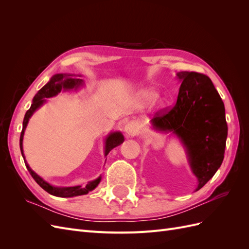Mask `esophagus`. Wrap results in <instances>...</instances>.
I'll return each mask as SVG.
<instances>
[{"mask_svg":"<svg viewBox=\"0 0 249 249\" xmlns=\"http://www.w3.org/2000/svg\"><path fill=\"white\" fill-rule=\"evenodd\" d=\"M138 130H139L138 124L134 122L127 123L124 125V131H125L126 135H129V136H135V135L138 133Z\"/></svg>","mask_w":249,"mask_h":249,"instance_id":"obj_1","label":"esophagus"}]
</instances>
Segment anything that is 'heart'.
Returning a JSON list of instances; mask_svg holds the SVG:
<instances>
[{"instance_id":"b5f03b06","label":"heart","mask_w":249,"mask_h":249,"mask_svg":"<svg viewBox=\"0 0 249 249\" xmlns=\"http://www.w3.org/2000/svg\"><path fill=\"white\" fill-rule=\"evenodd\" d=\"M156 94L153 92V91H143L141 93V97H143V99H145L147 101H152L155 99Z\"/></svg>"}]
</instances>
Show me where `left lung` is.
I'll list each match as a JSON object with an SVG mask.
<instances>
[{
  "label": "left lung",
  "mask_w": 249,
  "mask_h": 249,
  "mask_svg": "<svg viewBox=\"0 0 249 249\" xmlns=\"http://www.w3.org/2000/svg\"><path fill=\"white\" fill-rule=\"evenodd\" d=\"M177 76L182 82L177 103L157 112L150 122L154 129L171 132L182 141L198 180L197 191L213 178L223 161L228 137L225 109L206 74L179 71Z\"/></svg>",
  "instance_id": "8db88e82"
}]
</instances>
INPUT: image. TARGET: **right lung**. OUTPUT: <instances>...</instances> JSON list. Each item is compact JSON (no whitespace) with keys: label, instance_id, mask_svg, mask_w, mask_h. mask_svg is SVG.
<instances>
[{"label":"right lung","instance_id":"obj_1","mask_svg":"<svg viewBox=\"0 0 249 249\" xmlns=\"http://www.w3.org/2000/svg\"><path fill=\"white\" fill-rule=\"evenodd\" d=\"M80 77V76H79ZM83 85V80L72 78V74H66V73H57L55 76H53L51 80L44 85L38 92H37L33 99V103L31 107L26 112L24 122H22V130L20 133V138H19V147L21 156L24 158V161L26 164V167L29 170L30 175L35 179V182L38 184L43 190H46L48 193L54 195V196L58 197H73V196H79V195H84L87 194L89 191H92L94 188L100 184L101 182V177L97 178L91 182H88L86 186H73V187H55L50 185L48 182H46L43 178H41L37 173H35L31 168H30L29 164L27 163L25 156H24V150H22V138H24V133L27 127V124L29 123V119L33 115V113L41 107L42 105L46 103V99L48 97H52L57 95L59 92H61V90H71V89H77ZM124 141V135L120 132H113L110 133L108 136L105 139V156H107L110 150L114 147L122 144Z\"/></svg>","mask_w":249,"mask_h":249}]
</instances>
